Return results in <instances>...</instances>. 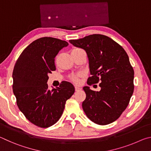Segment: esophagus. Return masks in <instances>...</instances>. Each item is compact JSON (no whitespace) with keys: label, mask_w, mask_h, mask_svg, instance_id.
<instances>
[{"label":"esophagus","mask_w":151,"mask_h":151,"mask_svg":"<svg viewBox=\"0 0 151 151\" xmlns=\"http://www.w3.org/2000/svg\"><path fill=\"white\" fill-rule=\"evenodd\" d=\"M75 91H81V89H82L81 87H79V86H75Z\"/></svg>","instance_id":"obj_1"}]
</instances>
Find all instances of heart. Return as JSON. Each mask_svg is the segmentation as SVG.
<instances>
[{
	"label": "heart",
	"mask_w": 151,
	"mask_h": 151,
	"mask_svg": "<svg viewBox=\"0 0 151 151\" xmlns=\"http://www.w3.org/2000/svg\"><path fill=\"white\" fill-rule=\"evenodd\" d=\"M81 51H83V49L79 48H75L71 50V52H81ZM81 73H78V74H74V75H70V80L73 82H74L75 83H78L79 82V77L81 76Z\"/></svg>",
	"instance_id": "1"
}]
</instances>
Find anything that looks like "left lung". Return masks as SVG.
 <instances>
[{"mask_svg": "<svg viewBox=\"0 0 151 151\" xmlns=\"http://www.w3.org/2000/svg\"><path fill=\"white\" fill-rule=\"evenodd\" d=\"M69 42L87 54L91 73L88 85L100 82V91L83 87L86 99L82 106L86 115L97 124L115 121L126 109L134 91V70L126 51L103 35H91Z\"/></svg>", "mask_w": 151, "mask_h": 151, "instance_id": "obj_1", "label": "left lung"}]
</instances>
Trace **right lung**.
Listing matches in <instances>:
<instances>
[{"label":"right lung","mask_w":151,"mask_h":151,"mask_svg":"<svg viewBox=\"0 0 151 151\" xmlns=\"http://www.w3.org/2000/svg\"><path fill=\"white\" fill-rule=\"evenodd\" d=\"M68 43L52 37L33 41L22 51L15 64L12 89L17 104L25 117L41 128L57 122L62 115L66 101L75 93L69 82L59 87L48 88V74L56 70L55 58Z\"/></svg>","instance_id":"1"}]
</instances>
